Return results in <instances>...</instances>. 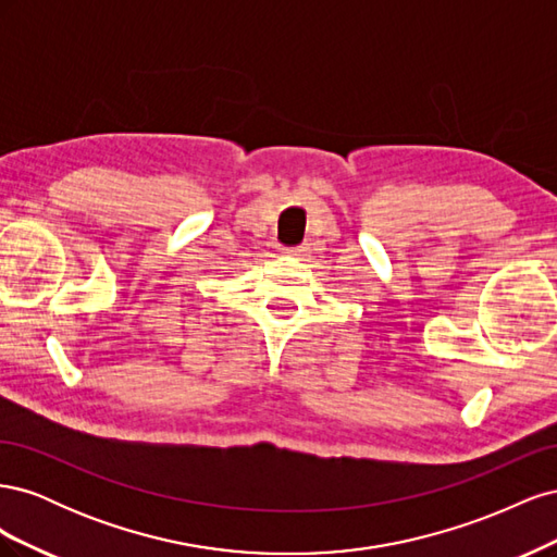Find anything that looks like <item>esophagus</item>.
Returning a JSON list of instances; mask_svg holds the SVG:
<instances>
[{
  "label": "esophagus",
  "mask_w": 557,
  "mask_h": 557,
  "mask_svg": "<svg viewBox=\"0 0 557 557\" xmlns=\"http://www.w3.org/2000/svg\"><path fill=\"white\" fill-rule=\"evenodd\" d=\"M309 248L307 246H297V248H288V252H290V256H295V258H301V256H305V252H307Z\"/></svg>",
  "instance_id": "1"
}]
</instances>
